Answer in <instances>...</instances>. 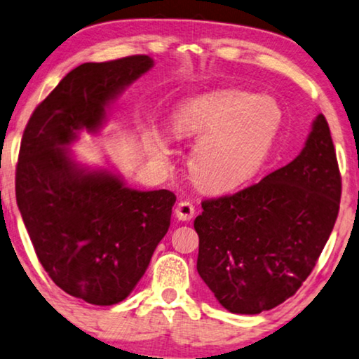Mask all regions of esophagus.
<instances>
[{"mask_svg": "<svg viewBox=\"0 0 359 359\" xmlns=\"http://www.w3.org/2000/svg\"><path fill=\"white\" fill-rule=\"evenodd\" d=\"M194 214H196V209H194V205H192V202H189V201L178 202V205H176V209H175L176 218H178V220H183V222L191 220V218L194 217Z\"/></svg>", "mask_w": 359, "mask_h": 359, "instance_id": "1", "label": "esophagus"}]
</instances>
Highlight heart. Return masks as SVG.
Instances as JSON below:
<instances>
[{
	"label": "heart",
	"instance_id": "1",
	"mask_svg": "<svg viewBox=\"0 0 359 359\" xmlns=\"http://www.w3.org/2000/svg\"><path fill=\"white\" fill-rule=\"evenodd\" d=\"M266 107L276 111L270 125L271 114ZM173 123L180 136L201 137L189 160L197 183L209 189H230L251 178L262 163L278 129L280 110L267 98L218 89L181 105Z\"/></svg>",
	"mask_w": 359,
	"mask_h": 359
}]
</instances>
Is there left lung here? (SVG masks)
I'll use <instances>...</instances> for the list:
<instances>
[{
	"instance_id": "1",
	"label": "left lung",
	"mask_w": 359,
	"mask_h": 359,
	"mask_svg": "<svg viewBox=\"0 0 359 359\" xmlns=\"http://www.w3.org/2000/svg\"><path fill=\"white\" fill-rule=\"evenodd\" d=\"M341 176L324 115L285 167L235 194L202 201L197 272L223 308L259 314L298 292L340 209Z\"/></svg>"
}]
</instances>
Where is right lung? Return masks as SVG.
I'll list each match as a JSON object with an SVG mask.
<instances>
[{
  "label": "right lung",
  "instance_id": "1",
  "mask_svg": "<svg viewBox=\"0 0 359 359\" xmlns=\"http://www.w3.org/2000/svg\"><path fill=\"white\" fill-rule=\"evenodd\" d=\"M154 66L147 55L84 63L35 108L20 142L15 201L35 254L67 294L111 306L133 292L170 228L176 196L137 191L72 160L77 131L97 133L105 108Z\"/></svg>",
  "mask_w": 359,
  "mask_h": 359
}]
</instances>
